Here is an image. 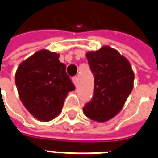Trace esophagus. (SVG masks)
<instances>
[{
	"label": "esophagus",
	"mask_w": 158,
	"mask_h": 158,
	"mask_svg": "<svg viewBox=\"0 0 158 158\" xmlns=\"http://www.w3.org/2000/svg\"><path fill=\"white\" fill-rule=\"evenodd\" d=\"M72 82H73V83L75 84V86L77 85V83H78V78H77V76H74L72 78Z\"/></svg>",
	"instance_id": "34e87169"
}]
</instances>
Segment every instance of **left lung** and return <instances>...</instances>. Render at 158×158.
I'll return each instance as SVG.
<instances>
[{
  "label": "left lung",
  "instance_id": "left-lung-1",
  "mask_svg": "<svg viewBox=\"0 0 158 158\" xmlns=\"http://www.w3.org/2000/svg\"><path fill=\"white\" fill-rule=\"evenodd\" d=\"M94 75V91L83 113L96 122H106L117 114L133 88L134 74L126 58L116 50L104 46L86 53Z\"/></svg>",
  "mask_w": 158,
  "mask_h": 158
}]
</instances>
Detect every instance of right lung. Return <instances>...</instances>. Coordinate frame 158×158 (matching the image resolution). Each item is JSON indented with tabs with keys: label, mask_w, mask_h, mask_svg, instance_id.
Wrapping results in <instances>:
<instances>
[{
	"label": "right lung",
	"mask_w": 158,
	"mask_h": 158,
	"mask_svg": "<svg viewBox=\"0 0 158 158\" xmlns=\"http://www.w3.org/2000/svg\"><path fill=\"white\" fill-rule=\"evenodd\" d=\"M59 58L56 52L41 50L23 61L15 75L23 105L42 122L58 116L67 93L75 89Z\"/></svg>",
	"instance_id": "obj_1"
}]
</instances>
